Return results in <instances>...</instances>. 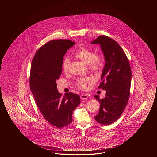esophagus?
<instances>
[{"label":"esophagus","mask_w":157,"mask_h":157,"mask_svg":"<svg viewBox=\"0 0 157 157\" xmlns=\"http://www.w3.org/2000/svg\"><path fill=\"white\" fill-rule=\"evenodd\" d=\"M89 97V95L88 94H82V95H81V96H80L81 99H82V100H85V99H87Z\"/></svg>","instance_id":"esophagus-1"}]
</instances>
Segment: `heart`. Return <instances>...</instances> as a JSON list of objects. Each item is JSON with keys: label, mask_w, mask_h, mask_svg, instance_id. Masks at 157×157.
<instances>
[{"label": "heart", "mask_w": 157, "mask_h": 157, "mask_svg": "<svg viewBox=\"0 0 157 157\" xmlns=\"http://www.w3.org/2000/svg\"><path fill=\"white\" fill-rule=\"evenodd\" d=\"M75 56L82 60L85 63L87 64L91 70L97 71L100 69L102 65V57L99 54H94L91 50L84 47H81L75 53ZM70 59L68 58L64 59L62 67L64 72L69 70ZM93 82V79L90 77H83L77 80L76 85L80 89H84L87 84Z\"/></svg>", "instance_id": "b5f03b06"}]
</instances>
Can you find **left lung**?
Returning a JSON list of instances; mask_svg holds the SVG:
<instances>
[{
    "instance_id": "left-lung-1",
    "label": "left lung",
    "mask_w": 157,
    "mask_h": 157,
    "mask_svg": "<svg viewBox=\"0 0 157 157\" xmlns=\"http://www.w3.org/2000/svg\"><path fill=\"white\" fill-rule=\"evenodd\" d=\"M91 44H100L105 64L99 86L106 91L105 97L100 99L99 112L95 117L99 124L109 125L120 118L127 105L130 94L131 71L129 60L117 42L109 37L99 36Z\"/></svg>"
}]
</instances>
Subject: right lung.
Masks as SVG:
<instances>
[{"label":"right lung","mask_w":157,"mask_h":157,"mask_svg":"<svg viewBox=\"0 0 157 157\" xmlns=\"http://www.w3.org/2000/svg\"><path fill=\"white\" fill-rule=\"evenodd\" d=\"M76 44L71 40H51L37 50L30 70V90L44 118L61 128L72 121L74 109L80 103L78 95L71 92L62 97L56 81L62 72V64L67 50Z\"/></svg>","instance_id":"obj_1"}]
</instances>
